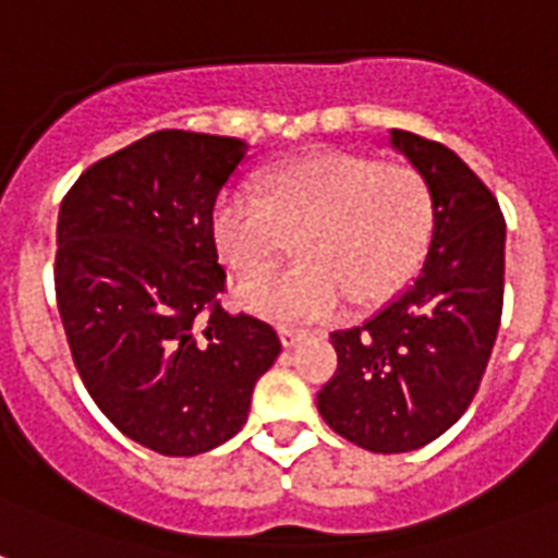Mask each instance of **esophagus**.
I'll return each mask as SVG.
<instances>
[{
	"instance_id": "34e87169",
	"label": "esophagus",
	"mask_w": 558,
	"mask_h": 558,
	"mask_svg": "<svg viewBox=\"0 0 558 558\" xmlns=\"http://www.w3.org/2000/svg\"><path fill=\"white\" fill-rule=\"evenodd\" d=\"M278 332L280 341H283V348H295V344H301V341L310 336V330H304V327H292V324H283Z\"/></svg>"
}]
</instances>
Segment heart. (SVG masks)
Wrapping results in <instances>:
<instances>
[{
    "instance_id": "b5f03b06",
    "label": "heart",
    "mask_w": 558,
    "mask_h": 558,
    "mask_svg": "<svg viewBox=\"0 0 558 558\" xmlns=\"http://www.w3.org/2000/svg\"><path fill=\"white\" fill-rule=\"evenodd\" d=\"M434 199L423 173L371 153L322 150L280 165L263 196L228 187L210 210V236L236 275H260L289 252L287 271L245 280L236 301L280 322L336 313L348 295L373 304L393 295L425 257Z\"/></svg>"
}]
</instances>
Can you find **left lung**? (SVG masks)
Masks as SVG:
<instances>
[{"label": "left lung", "mask_w": 558, "mask_h": 558, "mask_svg": "<svg viewBox=\"0 0 558 558\" xmlns=\"http://www.w3.org/2000/svg\"><path fill=\"white\" fill-rule=\"evenodd\" d=\"M388 144L428 182L432 243L411 287L332 332L339 371L318 390L324 423L376 454L423 449L469 408L501 324L507 240L498 199L458 153L405 130Z\"/></svg>", "instance_id": "1"}]
</instances>
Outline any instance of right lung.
Here are the masks:
<instances>
[{
	"label": "right lung",
	"mask_w": 558,
	"mask_h": 558,
	"mask_svg": "<svg viewBox=\"0 0 558 558\" xmlns=\"http://www.w3.org/2000/svg\"><path fill=\"white\" fill-rule=\"evenodd\" d=\"M245 142L159 130L95 161L57 217V310L74 367L118 432L168 458L231 440L278 332L228 315L210 210Z\"/></svg>",
	"instance_id": "obj_1"
}]
</instances>
